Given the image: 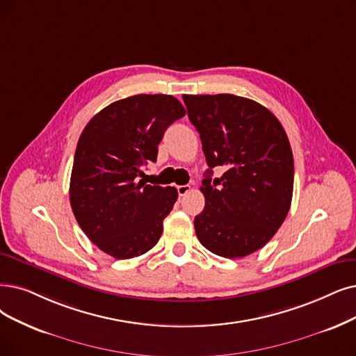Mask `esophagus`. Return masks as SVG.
<instances>
[{
    "label": "esophagus",
    "instance_id": "34e87169",
    "mask_svg": "<svg viewBox=\"0 0 356 356\" xmlns=\"http://www.w3.org/2000/svg\"><path fill=\"white\" fill-rule=\"evenodd\" d=\"M177 190H178L179 197H184V195H187L191 191V187L190 186H178Z\"/></svg>",
    "mask_w": 356,
    "mask_h": 356
}]
</instances>
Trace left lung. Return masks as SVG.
<instances>
[{"label": "left lung", "mask_w": 356, "mask_h": 356, "mask_svg": "<svg viewBox=\"0 0 356 356\" xmlns=\"http://www.w3.org/2000/svg\"><path fill=\"white\" fill-rule=\"evenodd\" d=\"M209 169L204 210L194 219L198 241L213 254L241 259L263 248L288 216L293 156L279 120L263 105L229 93L184 95ZM222 165L220 179H211Z\"/></svg>", "instance_id": "1"}]
</instances>
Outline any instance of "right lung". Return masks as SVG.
Returning <instances> with one entry per match:
<instances>
[{
  "mask_svg": "<svg viewBox=\"0 0 356 356\" xmlns=\"http://www.w3.org/2000/svg\"><path fill=\"white\" fill-rule=\"evenodd\" d=\"M184 115L174 96L136 95L108 105L84 127L70 203L83 232L112 257H138L158 244L178 191L138 178L141 166L156 162L168 127Z\"/></svg>",
  "mask_w": 356,
  "mask_h": 356,
  "instance_id": "add662e5",
  "label": "right lung"
}]
</instances>
